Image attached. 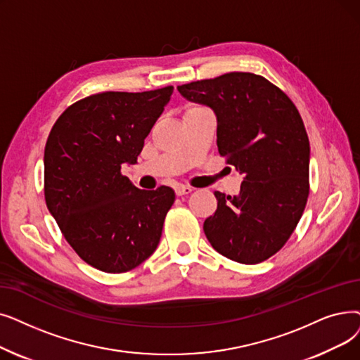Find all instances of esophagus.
I'll return each instance as SVG.
<instances>
[{"instance_id":"1","label":"esophagus","mask_w":360,"mask_h":360,"mask_svg":"<svg viewBox=\"0 0 360 360\" xmlns=\"http://www.w3.org/2000/svg\"><path fill=\"white\" fill-rule=\"evenodd\" d=\"M175 193H176V195H186V194H190V193H193V188L191 186H185V185H178V186H175Z\"/></svg>"}]
</instances>
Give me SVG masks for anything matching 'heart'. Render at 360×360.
<instances>
[{
  "mask_svg": "<svg viewBox=\"0 0 360 360\" xmlns=\"http://www.w3.org/2000/svg\"><path fill=\"white\" fill-rule=\"evenodd\" d=\"M195 107H198V105H193V107H190V108H195ZM190 108H188V110H190Z\"/></svg>",
  "mask_w": 360,
  "mask_h": 360,
  "instance_id": "obj_1",
  "label": "heart"
}]
</instances>
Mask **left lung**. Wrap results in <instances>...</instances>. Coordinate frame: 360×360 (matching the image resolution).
Returning a JSON list of instances; mask_svg holds the SVG:
<instances>
[{"mask_svg":"<svg viewBox=\"0 0 360 360\" xmlns=\"http://www.w3.org/2000/svg\"><path fill=\"white\" fill-rule=\"evenodd\" d=\"M178 91L214 112L219 154L244 175L238 195L214 191L217 209L202 225L209 243L238 263L269 259L291 237L309 197L310 146L299 110L285 92L248 72Z\"/></svg>","mask_w":360,"mask_h":360,"instance_id":"obj_1","label":"left lung"}]
</instances>
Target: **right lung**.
Here are the masks:
<instances>
[{
  "label": "right lung",
  "mask_w": 360,
  "mask_h": 360,
  "mask_svg": "<svg viewBox=\"0 0 360 360\" xmlns=\"http://www.w3.org/2000/svg\"><path fill=\"white\" fill-rule=\"evenodd\" d=\"M172 92L174 86L94 94L68 107L46 139V207L77 256L96 269L128 272L159 245L175 191L139 190L120 170L136 163Z\"/></svg>",
  "instance_id": "right-lung-1"
}]
</instances>
